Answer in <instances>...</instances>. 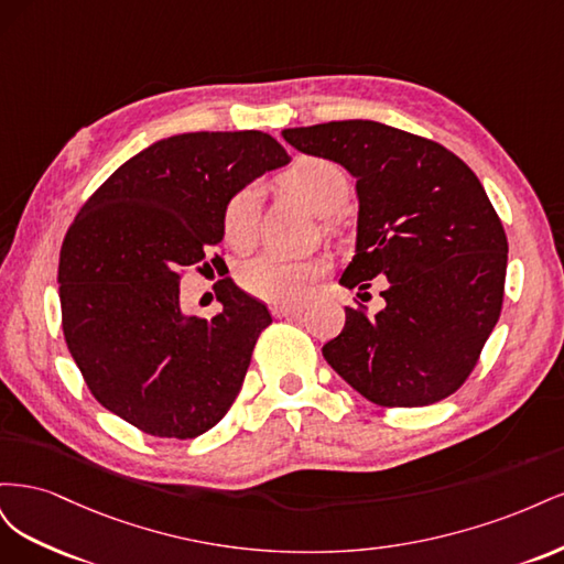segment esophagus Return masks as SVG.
<instances>
[{
	"mask_svg": "<svg viewBox=\"0 0 564 564\" xmlns=\"http://www.w3.org/2000/svg\"><path fill=\"white\" fill-rule=\"evenodd\" d=\"M270 311L275 317H289V315L303 313V305H299V303H275Z\"/></svg>",
	"mask_w": 564,
	"mask_h": 564,
	"instance_id": "34e87169",
	"label": "esophagus"
}]
</instances>
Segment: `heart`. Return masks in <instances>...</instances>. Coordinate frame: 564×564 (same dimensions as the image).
Returning <instances> with one entry per match:
<instances>
[{"instance_id":"b5f03b06","label":"heart","mask_w":564,"mask_h":564,"mask_svg":"<svg viewBox=\"0 0 564 564\" xmlns=\"http://www.w3.org/2000/svg\"><path fill=\"white\" fill-rule=\"evenodd\" d=\"M282 185L313 214L327 216L348 195V176L336 162L303 158L282 174ZM261 193L247 185L237 191L224 212V235L232 249H249L259 235ZM322 268L315 261H296L280 253H265L240 270V282L249 294L272 303L299 301L311 292Z\"/></svg>"}]
</instances>
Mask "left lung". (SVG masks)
I'll return each instance as SVG.
<instances>
[{
	"label": "left lung",
	"instance_id": "obj_1",
	"mask_svg": "<svg viewBox=\"0 0 564 564\" xmlns=\"http://www.w3.org/2000/svg\"><path fill=\"white\" fill-rule=\"evenodd\" d=\"M305 155L355 176V256L340 284L383 275V311L346 305V327L322 355L340 379L381 406L449 398L499 322L508 240L470 166L435 141L371 119L282 131Z\"/></svg>",
	"mask_w": 564,
	"mask_h": 564
}]
</instances>
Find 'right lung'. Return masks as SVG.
Here are the masks:
<instances>
[{
	"mask_svg": "<svg viewBox=\"0 0 564 564\" xmlns=\"http://www.w3.org/2000/svg\"><path fill=\"white\" fill-rule=\"evenodd\" d=\"M284 164L286 150L263 131L178 133L84 202L61 247L58 296L67 350L108 412L176 440L228 414L272 317L232 280L218 282V315H185L181 272L209 265L228 199Z\"/></svg>",
	"mask_w": 564,
	"mask_h": 564,
	"instance_id": "obj_1",
	"label": "right lung"
}]
</instances>
